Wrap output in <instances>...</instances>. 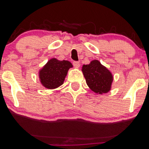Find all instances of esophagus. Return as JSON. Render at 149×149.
Instances as JSON below:
<instances>
[{
  "label": "esophagus",
  "instance_id": "obj_1",
  "mask_svg": "<svg viewBox=\"0 0 149 149\" xmlns=\"http://www.w3.org/2000/svg\"><path fill=\"white\" fill-rule=\"evenodd\" d=\"M73 65L75 68H79L80 67V62L79 61H73Z\"/></svg>",
  "mask_w": 149,
  "mask_h": 149
}]
</instances>
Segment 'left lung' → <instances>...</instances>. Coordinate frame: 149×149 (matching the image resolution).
<instances>
[{
	"label": "left lung",
	"instance_id": "obj_1",
	"mask_svg": "<svg viewBox=\"0 0 149 149\" xmlns=\"http://www.w3.org/2000/svg\"><path fill=\"white\" fill-rule=\"evenodd\" d=\"M87 85L92 91L99 95L107 93L111 89L113 80L111 72L103 66L100 61L92 60L82 67Z\"/></svg>",
	"mask_w": 149,
	"mask_h": 149
}]
</instances>
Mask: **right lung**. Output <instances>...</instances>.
Listing matches in <instances>:
<instances>
[{
	"label": "right lung",
	"mask_w": 149,
	"mask_h": 149,
	"mask_svg": "<svg viewBox=\"0 0 149 149\" xmlns=\"http://www.w3.org/2000/svg\"><path fill=\"white\" fill-rule=\"evenodd\" d=\"M72 67V64L69 61H60L56 58L50 59L39 71L40 83L49 90L59 88L64 83L69 69Z\"/></svg>",
	"instance_id": "obj_1"
}]
</instances>
